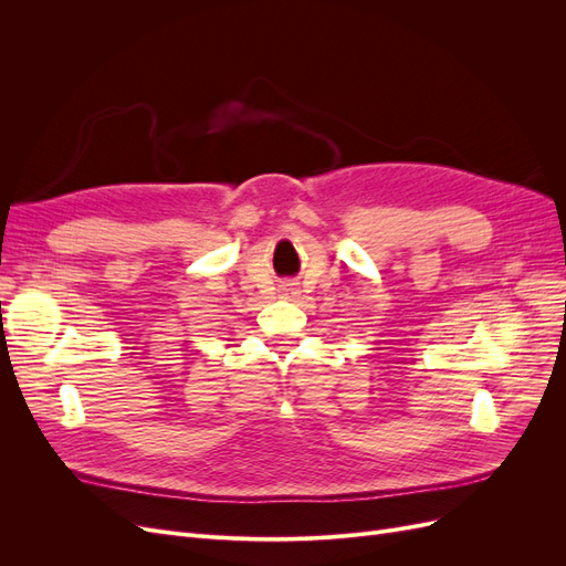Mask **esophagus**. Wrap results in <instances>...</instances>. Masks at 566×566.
<instances>
[{
	"label": "esophagus",
	"instance_id": "esophagus-1",
	"mask_svg": "<svg viewBox=\"0 0 566 566\" xmlns=\"http://www.w3.org/2000/svg\"><path fill=\"white\" fill-rule=\"evenodd\" d=\"M281 293H283L285 297L293 300V297H297V295H300V287H297V283L287 281V283H283V285H281Z\"/></svg>",
	"mask_w": 566,
	"mask_h": 566
}]
</instances>
